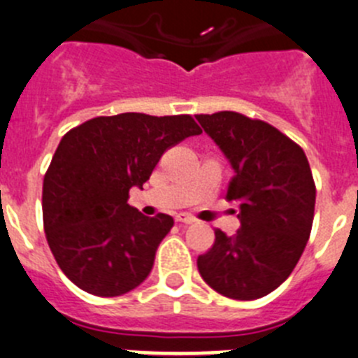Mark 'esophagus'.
Returning a JSON list of instances; mask_svg holds the SVG:
<instances>
[{
    "mask_svg": "<svg viewBox=\"0 0 358 358\" xmlns=\"http://www.w3.org/2000/svg\"><path fill=\"white\" fill-rule=\"evenodd\" d=\"M176 221L184 222V224H191V222H194V217L191 214H186V212H180V214L176 215Z\"/></svg>",
    "mask_w": 358,
    "mask_h": 358,
    "instance_id": "esophagus-1",
    "label": "esophagus"
}]
</instances>
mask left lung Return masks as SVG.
Segmentation results:
<instances>
[{
	"label": "left lung",
	"mask_w": 358,
	"mask_h": 358,
	"mask_svg": "<svg viewBox=\"0 0 358 358\" xmlns=\"http://www.w3.org/2000/svg\"><path fill=\"white\" fill-rule=\"evenodd\" d=\"M196 120L231 164L226 200L240 203V228L233 236L215 229L198 271L226 298H263L292 273L310 238L317 193L310 164L299 144L263 120L235 111Z\"/></svg>",
	"instance_id": "8db88e82"
}]
</instances>
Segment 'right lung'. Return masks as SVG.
<instances>
[{
    "instance_id": "add662e5",
    "label": "right lung",
    "mask_w": 358,
    "mask_h": 358,
    "mask_svg": "<svg viewBox=\"0 0 358 358\" xmlns=\"http://www.w3.org/2000/svg\"><path fill=\"white\" fill-rule=\"evenodd\" d=\"M201 129L189 115L97 116L60 141L43 179V226L59 268L81 291L115 298L143 284L174 219L146 217L129 191L169 148Z\"/></svg>"
}]
</instances>
